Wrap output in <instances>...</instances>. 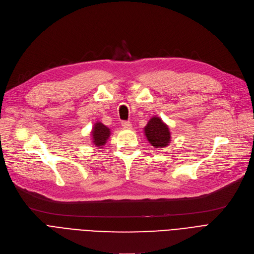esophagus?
Segmentation results:
<instances>
[{
  "mask_svg": "<svg viewBox=\"0 0 254 254\" xmlns=\"http://www.w3.org/2000/svg\"><path fill=\"white\" fill-rule=\"evenodd\" d=\"M122 126H123V127L126 128V129L131 128V124H130L129 122H123V123H122Z\"/></svg>",
  "mask_w": 254,
  "mask_h": 254,
  "instance_id": "34e87169",
  "label": "esophagus"
}]
</instances>
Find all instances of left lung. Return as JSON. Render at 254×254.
<instances>
[{"instance_id": "8db88e82", "label": "left lung", "mask_w": 254, "mask_h": 254, "mask_svg": "<svg viewBox=\"0 0 254 254\" xmlns=\"http://www.w3.org/2000/svg\"><path fill=\"white\" fill-rule=\"evenodd\" d=\"M144 131L148 142L155 148L167 147L171 141L169 127L159 117H152L144 127Z\"/></svg>"}]
</instances>
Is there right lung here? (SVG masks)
<instances>
[{"label": "right lung", "mask_w": 254, "mask_h": 254, "mask_svg": "<svg viewBox=\"0 0 254 254\" xmlns=\"http://www.w3.org/2000/svg\"><path fill=\"white\" fill-rule=\"evenodd\" d=\"M91 136L93 144H95L97 147L101 148L103 145L106 144L107 140H108L110 136V129L106 126H104L102 123H97L92 127Z\"/></svg>", "instance_id": "obj_1"}]
</instances>
